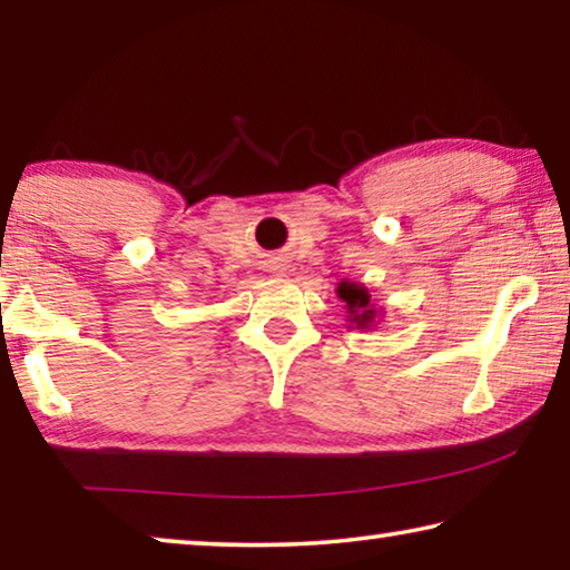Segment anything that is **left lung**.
<instances>
[{
    "instance_id": "left-lung-1",
    "label": "left lung",
    "mask_w": 570,
    "mask_h": 570,
    "mask_svg": "<svg viewBox=\"0 0 570 570\" xmlns=\"http://www.w3.org/2000/svg\"><path fill=\"white\" fill-rule=\"evenodd\" d=\"M336 294H340V298L346 304V316H350L346 322L354 324L356 330H372V326L377 324L380 308L372 304V294L366 292V286L342 282L336 286Z\"/></svg>"
}]
</instances>
